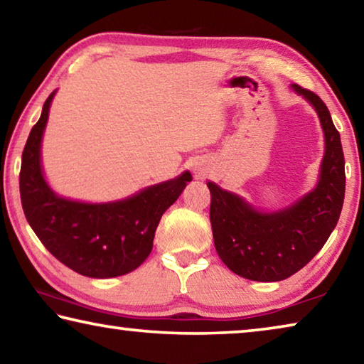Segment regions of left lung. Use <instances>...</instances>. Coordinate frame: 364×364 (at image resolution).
<instances>
[{
    "mask_svg": "<svg viewBox=\"0 0 364 364\" xmlns=\"http://www.w3.org/2000/svg\"><path fill=\"white\" fill-rule=\"evenodd\" d=\"M294 90L316 109L324 132L326 152L316 189L286 210L260 213L239 196L207 183L215 249L226 267L245 279L271 282L297 273L321 250L342 212L341 134L321 97L299 85Z\"/></svg>",
    "mask_w": 364,
    "mask_h": 364,
    "instance_id": "1",
    "label": "left lung"
}]
</instances>
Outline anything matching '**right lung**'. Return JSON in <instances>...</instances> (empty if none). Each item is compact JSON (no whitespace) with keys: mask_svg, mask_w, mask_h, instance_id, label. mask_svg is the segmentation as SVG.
<instances>
[{"mask_svg":"<svg viewBox=\"0 0 364 364\" xmlns=\"http://www.w3.org/2000/svg\"><path fill=\"white\" fill-rule=\"evenodd\" d=\"M53 97L54 91L22 152L19 188L26 218L41 244L77 273L101 279L130 273L149 257L160 218L193 176L184 171L175 180L110 204H83L56 196L40 165L41 136Z\"/></svg>","mask_w":364,"mask_h":364,"instance_id":"right-lung-1","label":"right lung"}]
</instances>
